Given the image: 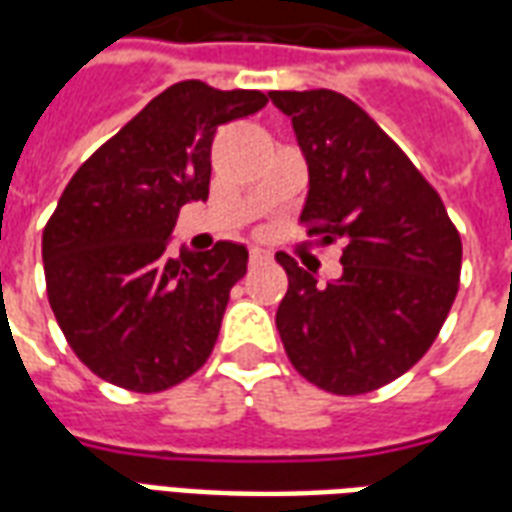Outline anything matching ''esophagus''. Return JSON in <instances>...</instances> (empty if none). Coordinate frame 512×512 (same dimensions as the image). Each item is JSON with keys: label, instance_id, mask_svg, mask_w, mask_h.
I'll return each mask as SVG.
<instances>
[{"label": "esophagus", "instance_id": "obj_1", "mask_svg": "<svg viewBox=\"0 0 512 512\" xmlns=\"http://www.w3.org/2000/svg\"><path fill=\"white\" fill-rule=\"evenodd\" d=\"M271 255L263 252V249H249V266H260V263H268Z\"/></svg>", "mask_w": 512, "mask_h": 512}]
</instances>
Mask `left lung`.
<instances>
[{"mask_svg":"<svg viewBox=\"0 0 512 512\" xmlns=\"http://www.w3.org/2000/svg\"><path fill=\"white\" fill-rule=\"evenodd\" d=\"M307 167V235L343 241L321 285L285 252L277 329L290 365L332 395H365L428 354L461 282V235L439 191L365 109L334 90H271Z\"/></svg>","mask_w":512,"mask_h":512,"instance_id":"left-lung-1","label":"left lung"}]
</instances>
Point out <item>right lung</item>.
<instances>
[{"label": "right lung", "instance_id": "obj_1", "mask_svg": "<svg viewBox=\"0 0 512 512\" xmlns=\"http://www.w3.org/2000/svg\"><path fill=\"white\" fill-rule=\"evenodd\" d=\"M260 90L178 82L76 169L43 227L54 318L109 384L153 395L211 356L246 249L230 241L167 255L180 208L208 200L216 128L260 112Z\"/></svg>", "mask_w": 512, "mask_h": 512}]
</instances>
